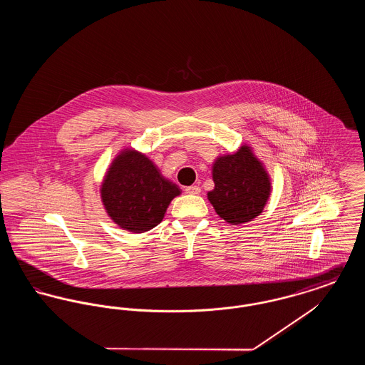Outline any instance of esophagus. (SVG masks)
I'll list each match as a JSON object with an SVG mask.
<instances>
[{
    "label": "esophagus",
    "instance_id": "obj_1",
    "mask_svg": "<svg viewBox=\"0 0 365 365\" xmlns=\"http://www.w3.org/2000/svg\"><path fill=\"white\" fill-rule=\"evenodd\" d=\"M185 192L186 194H200L201 189H200V186H189L185 189Z\"/></svg>",
    "mask_w": 365,
    "mask_h": 365
}]
</instances>
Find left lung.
<instances>
[{
  "instance_id": "obj_1",
  "label": "left lung",
  "mask_w": 365,
  "mask_h": 365,
  "mask_svg": "<svg viewBox=\"0 0 365 365\" xmlns=\"http://www.w3.org/2000/svg\"><path fill=\"white\" fill-rule=\"evenodd\" d=\"M212 178L215 189L208 192L209 202L230 225L252 222L269 200V174L253 148L246 143L232 155L217 157Z\"/></svg>"
}]
</instances>
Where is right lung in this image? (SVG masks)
<instances>
[{"label":"right lung","instance_id":"add662e5","mask_svg":"<svg viewBox=\"0 0 365 365\" xmlns=\"http://www.w3.org/2000/svg\"><path fill=\"white\" fill-rule=\"evenodd\" d=\"M180 192L149 157L133 148H124L113 158L100 187L110 220L135 234L160 225L168 205Z\"/></svg>","mask_w":365,"mask_h":365}]
</instances>
